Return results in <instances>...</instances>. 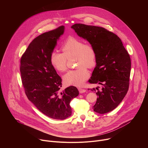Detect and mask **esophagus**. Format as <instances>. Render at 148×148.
<instances>
[{
    "mask_svg": "<svg viewBox=\"0 0 148 148\" xmlns=\"http://www.w3.org/2000/svg\"><path fill=\"white\" fill-rule=\"evenodd\" d=\"M78 90H79V93H85V92L86 91L85 89H82V88H78Z\"/></svg>",
    "mask_w": 148,
    "mask_h": 148,
    "instance_id": "obj_1",
    "label": "esophagus"
}]
</instances>
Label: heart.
Masks as SVG:
<instances>
[{
  "mask_svg": "<svg viewBox=\"0 0 148 148\" xmlns=\"http://www.w3.org/2000/svg\"><path fill=\"white\" fill-rule=\"evenodd\" d=\"M63 53L53 51L50 55L52 66L60 72L67 70L68 59L76 57L78 69L71 70L63 77L64 82L67 85L82 86L89 77V73L86 67L92 68L96 64V52L93 46L85 44L78 38L69 37L62 44Z\"/></svg>",
  "mask_w": 148,
  "mask_h": 148,
  "instance_id": "1",
  "label": "heart"
}]
</instances>
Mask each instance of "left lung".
<instances>
[{
  "instance_id": "1",
  "label": "left lung",
  "mask_w": 148,
  "mask_h": 148,
  "mask_svg": "<svg viewBox=\"0 0 148 148\" xmlns=\"http://www.w3.org/2000/svg\"><path fill=\"white\" fill-rule=\"evenodd\" d=\"M77 34L93 46L96 52V66L89 82L103 85L90 89L97 99L95 112H109L121 103L129 89L131 59L121 38L106 29L82 23L71 26Z\"/></svg>"
}]
</instances>
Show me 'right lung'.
I'll return each mask as SVG.
<instances>
[{"instance_id": "right-lung-1", "label": "right lung", "mask_w": 148, "mask_h": 148, "mask_svg": "<svg viewBox=\"0 0 148 148\" xmlns=\"http://www.w3.org/2000/svg\"><path fill=\"white\" fill-rule=\"evenodd\" d=\"M64 26L45 32L36 37L21 58L20 72L28 99L42 114L63 120L71 115V100L79 95L77 88L70 86L63 90L62 79L50 62V55Z\"/></svg>"}]
</instances>
